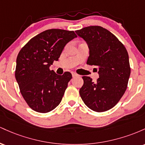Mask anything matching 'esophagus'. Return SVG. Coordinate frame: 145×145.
Returning a JSON list of instances; mask_svg holds the SVG:
<instances>
[{
	"instance_id": "esophagus-1",
	"label": "esophagus",
	"mask_w": 145,
	"mask_h": 145,
	"mask_svg": "<svg viewBox=\"0 0 145 145\" xmlns=\"http://www.w3.org/2000/svg\"><path fill=\"white\" fill-rule=\"evenodd\" d=\"M71 74H72L73 77H76V76H78V74L75 72H71Z\"/></svg>"
}]
</instances>
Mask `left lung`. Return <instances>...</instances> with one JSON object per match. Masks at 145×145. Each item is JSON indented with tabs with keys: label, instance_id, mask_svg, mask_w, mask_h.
Instances as JSON below:
<instances>
[{
	"label": "left lung",
	"instance_id": "8db88e82",
	"mask_svg": "<svg viewBox=\"0 0 145 145\" xmlns=\"http://www.w3.org/2000/svg\"><path fill=\"white\" fill-rule=\"evenodd\" d=\"M76 33L89 46L86 64L97 66L99 76L95 82L89 76H82L84 84L80 95L92 110H108L119 102L127 89L131 72L127 50L115 35L101 26H90Z\"/></svg>",
	"mask_w": 145,
	"mask_h": 145
}]
</instances>
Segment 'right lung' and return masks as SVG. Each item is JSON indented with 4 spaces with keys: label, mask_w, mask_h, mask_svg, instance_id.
<instances>
[{
    "label": "right lung",
    "mask_w": 145,
    "mask_h": 145,
    "mask_svg": "<svg viewBox=\"0 0 145 145\" xmlns=\"http://www.w3.org/2000/svg\"><path fill=\"white\" fill-rule=\"evenodd\" d=\"M75 37L74 31L46 30L30 39L18 53L15 76L22 95L33 110L46 113L61 103L72 75L69 71L58 75L50 66Z\"/></svg>",
    "instance_id": "right-lung-1"
}]
</instances>
